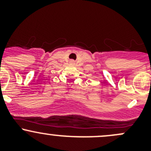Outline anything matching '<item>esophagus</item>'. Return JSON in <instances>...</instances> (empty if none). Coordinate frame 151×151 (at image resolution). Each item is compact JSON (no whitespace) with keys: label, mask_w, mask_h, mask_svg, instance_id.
Returning <instances> with one entry per match:
<instances>
[{"label":"esophagus","mask_w":151,"mask_h":151,"mask_svg":"<svg viewBox=\"0 0 151 151\" xmlns=\"http://www.w3.org/2000/svg\"><path fill=\"white\" fill-rule=\"evenodd\" d=\"M70 64H75V62H74L73 60H70Z\"/></svg>","instance_id":"obj_1"}]
</instances>
